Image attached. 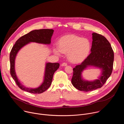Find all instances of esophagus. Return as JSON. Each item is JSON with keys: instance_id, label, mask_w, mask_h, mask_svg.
<instances>
[{"instance_id": "1", "label": "esophagus", "mask_w": 124, "mask_h": 124, "mask_svg": "<svg viewBox=\"0 0 124 124\" xmlns=\"http://www.w3.org/2000/svg\"><path fill=\"white\" fill-rule=\"evenodd\" d=\"M61 66L62 67H65V66H67V64L66 63H63L62 64H61Z\"/></svg>"}]
</instances>
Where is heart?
<instances>
[{
  "label": "heart",
  "instance_id": "b5f03b06",
  "mask_svg": "<svg viewBox=\"0 0 124 124\" xmlns=\"http://www.w3.org/2000/svg\"><path fill=\"white\" fill-rule=\"evenodd\" d=\"M91 48L89 40L75 35H67L59 41V46L54 48V54L60 55L62 53L68 54L69 60L73 63L83 61L88 56Z\"/></svg>",
  "mask_w": 124,
  "mask_h": 124
}]
</instances>
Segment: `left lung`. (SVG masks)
<instances>
[{
    "mask_svg": "<svg viewBox=\"0 0 124 124\" xmlns=\"http://www.w3.org/2000/svg\"><path fill=\"white\" fill-rule=\"evenodd\" d=\"M91 54L80 65L73 69L72 83L80 91L88 92L101 88L110 76L113 69L114 52L108 40L101 35L92 33ZM99 68L100 75L93 81L84 78L82 73L87 67Z\"/></svg>",
    "mask_w": 124,
    "mask_h": 124,
    "instance_id": "1",
    "label": "left lung"
}]
</instances>
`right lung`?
Listing matches in <instances>:
<instances>
[{"instance_id": "obj_1", "label": "right lung", "mask_w": 124, "mask_h": 124, "mask_svg": "<svg viewBox=\"0 0 124 124\" xmlns=\"http://www.w3.org/2000/svg\"><path fill=\"white\" fill-rule=\"evenodd\" d=\"M54 32V30L53 29H49L31 31L17 40L12 47L10 54V74L17 85L22 90L30 93L40 94L46 91L50 86L54 74L59 67L58 63H46L43 81L38 87L31 88L24 86L17 78L15 70V60L19 51L30 43L50 45Z\"/></svg>"}]
</instances>
